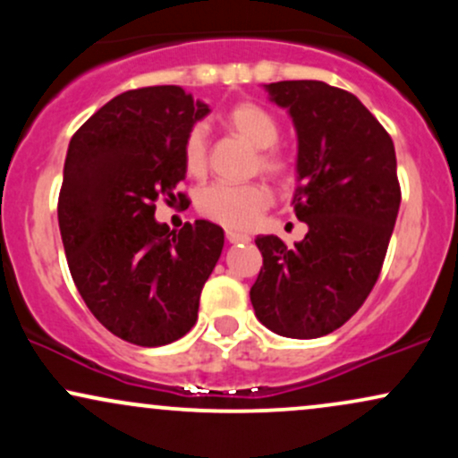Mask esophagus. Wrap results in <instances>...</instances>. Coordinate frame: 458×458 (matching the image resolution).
<instances>
[{
  "label": "esophagus",
  "mask_w": 458,
  "mask_h": 458,
  "mask_svg": "<svg viewBox=\"0 0 458 458\" xmlns=\"http://www.w3.org/2000/svg\"><path fill=\"white\" fill-rule=\"evenodd\" d=\"M225 239L230 243H247V241H251V236L245 233H236V230H225Z\"/></svg>",
  "instance_id": "34e87169"
}]
</instances>
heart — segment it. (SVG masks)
<instances>
[{"instance_id": "1", "label": "heart", "mask_w": 458, "mask_h": 458, "mask_svg": "<svg viewBox=\"0 0 458 458\" xmlns=\"http://www.w3.org/2000/svg\"><path fill=\"white\" fill-rule=\"evenodd\" d=\"M236 133L259 148L256 165L273 178H286L293 161L277 148L280 124L276 115L256 103H239L225 115ZM182 159L191 174H202L208 165V127L196 123L187 131ZM271 204V191L265 182H225L217 181L202 187L196 196V208L208 222L225 228H250Z\"/></svg>"}]
</instances>
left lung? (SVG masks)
I'll use <instances>...</instances> for the list:
<instances>
[{"mask_svg":"<svg viewBox=\"0 0 458 458\" xmlns=\"http://www.w3.org/2000/svg\"><path fill=\"white\" fill-rule=\"evenodd\" d=\"M267 90L295 123L293 204L308 234L293 247L256 236L262 267L250 299L276 334L320 338L343 327L379 280L401 207L396 152L355 94L308 79Z\"/></svg>","mask_w":458,"mask_h":458,"instance_id":"8db88e82","label":"left lung"}]
</instances>
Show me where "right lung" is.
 Returning <instances> with one entry per match:
<instances>
[{
  "instance_id": "add662e5",
  "label": "right lung",
  "mask_w": 458,
  "mask_h": 458,
  "mask_svg": "<svg viewBox=\"0 0 458 458\" xmlns=\"http://www.w3.org/2000/svg\"><path fill=\"white\" fill-rule=\"evenodd\" d=\"M208 114L178 86L118 94L68 144L57 222L79 295L105 329L138 346L182 338L217 265L224 230L155 222L187 174V131ZM178 193V199H185Z\"/></svg>"
}]
</instances>
